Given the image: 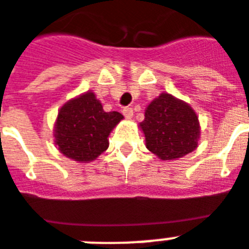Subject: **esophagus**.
<instances>
[{"label":"esophagus","mask_w":249,"mask_h":249,"mask_svg":"<svg viewBox=\"0 0 249 249\" xmlns=\"http://www.w3.org/2000/svg\"><path fill=\"white\" fill-rule=\"evenodd\" d=\"M122 113H123V116L126 117V118L131 120V118H132V117H133V109H132V108H129V107L123 108Z\"/></svg>","instance_id":"obj_1"}]
</instances>
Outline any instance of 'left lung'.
<instances>
[{
  "instance_id": "obj_1",
  "label": "left lung",
  "mask_w": 249,
  "mask_h": 249,
  "mask_svg": "<svg viewBox=\"0 0 249 249\" xmlns=\"http://www.w3.org/2000/svg\"><path fill=\"white\" fill-rule=\"evenodd\" d=\"M140 127L146 147L161 160H175L194 151L200 133L194 109L167 93L148 104Z\"/></svg>"
}]
</instances>
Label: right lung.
<instances>
[{
    "instance_id": "add662e5",
    "label": "right lung",
    "mask_w": 249,
    "mask_h": 249,
    "mask_svg": "<svg viewBox=\"0 0 249 249\" xmlns=\"http://www.w3.org/2000/svg\"><path fill=\"white\" fill-rule=\"evenodd\" d=\"M123 118L118 112H104L94 93L67 102L55 123V142L63 155L79 162L95 160L108 148V136Z\"/></svg>"
}]
</instances>
